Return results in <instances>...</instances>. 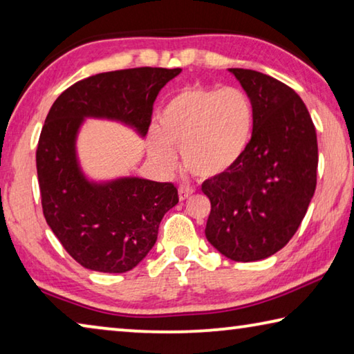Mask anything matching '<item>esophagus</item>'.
<instances>
[{"mask_svg": "<svg viewBox=\"0 0 354 354\" xmlns=\"http://www.w3.org/2000/svg\"><path fill=\"white\" fill-rule=\"evenodd\" d=\"M195 192V189L194 187H189V185H179V189H178V195H179V200L181 201H184V200H187L189 196L194 194Z\"/></svg>", "mask_w": 354, "mask_h": 354, "instance_id": "obj_1", "label": "esophagus"}]
</instances>
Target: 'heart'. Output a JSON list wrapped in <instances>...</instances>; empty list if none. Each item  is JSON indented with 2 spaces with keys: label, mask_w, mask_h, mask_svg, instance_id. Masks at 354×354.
Returning <instances> with one entry per match:
<instances>
[{
  "label": "heart",
  "mask_w": 354,
  "mask_h": 354,
  "mask_svg": "<svg viewBox=\"0 0 354 354\" xmlns=\"http://www.w3.org/2000/svg\"><path fill=\"white\" fill-rule=\"evenodd\" d=\"M254 107L239 87H185L167 101L159 131L149 134V154L164 170L176 165L179 149L185 169L200 178L230 171L247 151Z\"/></svg>",
  "instance_id": "1"
}]
</instances>
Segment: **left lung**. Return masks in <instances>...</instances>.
<instances>
[{
	"label": "left lung",
	"mask_w": 354,
	"mask_h": 354,
	"mask_svg": "<svg viewBox=\"0 0 354 354\" xmlns=\"http://www.w3.org/2000/svg\"><path fill=\"white\" fill-rule=\"evenodd\" d=\"M230 73L251 98L254 127L242 159L201 185L211 200L205 232L227 259L253 262L279 251L301 225L315 192L319 147L295 91L254 70Z\"/></svg>",
	"instance_id": "left-lung-1"
}]
</instances>
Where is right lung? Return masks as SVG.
<instances>
[{"instance_id":"right-lung-1","label":"right lung","mask_w":354,"mask_h":354,"mask_svg":"<svg viewBox=\"0 0 354 354\" xmlns=\"http://www.w3.org/2000/svg\"><path fill=\"white\" fill-rule=\"evenodd\" d=\"M179 73L153 67L98 73L68 87L48 112L35 153L41 209L62 247L88 270H133L179 198L171 183L136 176L91 181L77 162V133L86 118H104L145 137L156 97Z\"/></svg>"}]
</instances>
